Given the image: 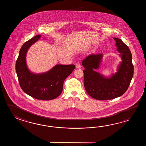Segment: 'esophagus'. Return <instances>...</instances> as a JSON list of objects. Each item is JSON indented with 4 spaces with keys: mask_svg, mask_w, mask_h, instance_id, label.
<instances>
[{
    "mask_svg": "<svg viewBox=\"0 0 146 146\" xmlns=\"http://www.w3.org/2000/svg\"><path fill=\"white\" fill-rule=\"evenodd\" d=\"M76 67L77 68H81V65L80 63H79V62H77L76 64Z\"/></svg>",
    "mask_w": 146,
    "mask_h": 146,
    "instance_id": "34e87169",
    "label": "esophagus"
}]
</instances>
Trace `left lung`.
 <instances>
[{
	"instance_id": "obj_1",
	"label": "left lung",
	"mask_w": 146,
	"mask_h": 146,
	"mask_svg": "<svg viewBox=\"0 0 146 146\" xmlns=\"http://www.w3.org/2000/svg\"><path fill=\"white\" fill-rule=\"evenodd\" d=\"M121 57L117 72L106 77L95 70L100 68L102 54H91L83 60L84 86L88 94L99 100H111L121 96L127 91L133 74L132 55L128 47L120 39L113 37Z\"/></svg>"
}]
</instances>
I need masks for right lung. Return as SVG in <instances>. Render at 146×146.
<instances>
[{"label": "right lung", "instance_id": "add662e5", "mask_svg": "<svg viewBox=\"0 0 146 146\" xmlns=\"http://www.w3.org/2000/svg\"><path fill=\"white\" fill-rule=\"evenodd\" d=\"M40 38V35L27 41L19 52L16 64V70L20 86L29 96L36 99L50 100L62 92L66 78L75 68L74 65H56L49 71L35 74L28 69L26 55L29 48Z\"/></svg>", "mask_w": 146, "mask_h": 146}]
</instances>
